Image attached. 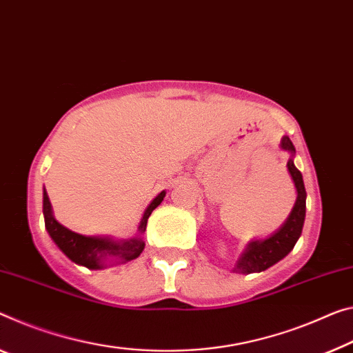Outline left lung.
I'll return each mask as SVG.
<instances>
[{"mask_svg": "<svg viewBox=\"0 0 353 353\" xmlns=\"http://www.w3.org/2000/svg\"><path fill=\"white\" fill-rule=\"evenodd\" d=\"M279 146L281 150L290 154L289 161H287V170H289V175L292 176V181H294L296 189L295 205L290 211L289 218L285 219L284 224L273 235L263 238V240H252L248 243L245 251H243L240 259L236 260L235 267H233V271H236V273H260V271L273 267L274 263L283 260L294 249L295 243L301 235L306 216L305 183H303L301 172L294 164L295 146L292 143V140L284 135L281 139Z\"/></svg>", "mask_w": 353, "mask_h": 353, "instance_id": "8db88e82", "label": "left lung"}]
</instances>
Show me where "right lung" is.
<instances>
[{
  "instance_id": "obj_1",
  "label": "right lung",
  "mask_w": 353,
  "mask_h": 353,
  "mask_svg": "<svg viewBox=\"0 0 353 353\" xmlns=\"http://www.w3.org/2000/svg\"><path fill=\"white\" fill-rule=\"evenodd\" d=\"M44 200H42V211H44L46 229L53 243L59 248L64 256L74 263L82 265L90 270H102L113 265L131 262L142 254L145 248L143 233L146 230V222L153 210L161 205L165 197V191L159 192L151 200V203L143 211L142 219L137 227V235L128 240H115L113 236L104 235H82V233L69 230L68 227L55 219L52 203L44 189Z\"/></svg>"
}]
</instances>
